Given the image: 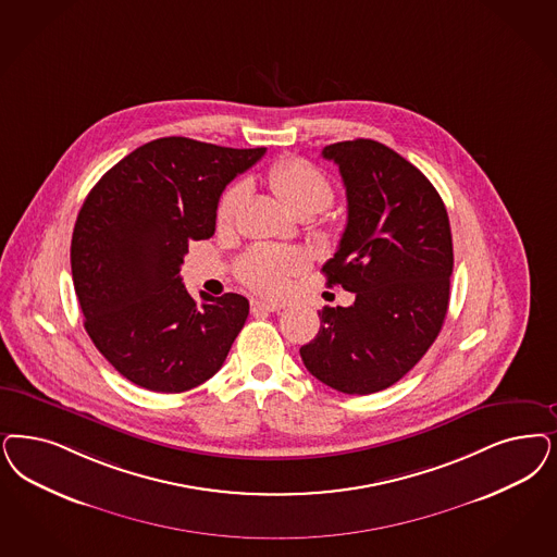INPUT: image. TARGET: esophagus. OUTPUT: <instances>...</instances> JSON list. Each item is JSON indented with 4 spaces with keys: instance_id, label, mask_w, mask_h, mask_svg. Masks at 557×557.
Instances as JSON below:
<instances>
[{
    "instance_id": "esophagus-1",
    "label": "esophagus",
    "mask_w": 557,
    "mask_h": 557,
    "mask_svg": "<svg viewBox=\"0 0 557 557\" xmlns=\"http://www.w3.org/2000/svg\"><path fill=\"white\" fill-rule=\"evenodd\" d=\"M250 310H252V314H259V312H280L282 307L280 305H271V302L255 300V302H250Z\"/></svg>"
}]
</instances>
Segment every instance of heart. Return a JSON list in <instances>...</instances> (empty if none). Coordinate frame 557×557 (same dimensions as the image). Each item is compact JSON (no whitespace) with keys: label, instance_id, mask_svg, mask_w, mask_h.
Returning a JSON list of instances; mask_svg holds the SVG:
<instances>
[{"label":"heart","instance_id":"b5f03b06","mask_svg":"<svg viewBox=\"0 0 557 557\" xmlns=\"http://www.w3.org/2000/svg\"><path fill=\"white\" fill-rule=\"evenodd\" d=\"M271 189L296 213H319L333 203V183L314 164L305 158H284L269 166ZM245 197V185L236 183L226 189L218 203V222L228 224ZM307 255L298 249L284 247H255L238 265L240 280L263 296L286 294L289 280L305 271Z\"/></svg>","mask_w":557,"mask_h":557}]
</instances>
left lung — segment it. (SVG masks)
Listing matches in <instances>:
<instances>
[{"label":"left lung","instance_id":"obj_1","mask_svg":"<svg viewBox=\"0 0 557 557\" xmlns=\"http://www.w3.org/2000/svg\"><path fill=\"white\" fill-rule=\"evenodd\" d=\"M347 224L323 265L326 286L356 294L325 307L317 337L300 347L308 372L347 395L397 383L441 333L453 275L448 213L434 185L404 156L374 139L331 144Z\"/></svg>","mask_w":557,"mask_h":557}]
</instances>
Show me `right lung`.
<instances>
[{
	"mask_svg": "<svg viewBox=\"0 0 557 557\" xmlns=\"http://www.w3.org/2000/svg\"><path fill=\"white\" fill-rule=\"evenodd\" d=\"M263 153L160 137L88 193L72 236L74 288L92 344L127 381L183 393L224 364L249 300L201 292L195 302L181 265L191 240L213 236L226 185Z\"/></svg>",
	"mask_w": 557,
	"mask_h": 557,
	"instance_id": "obj_1",
	"label": "right lung"
}]
</instances>
